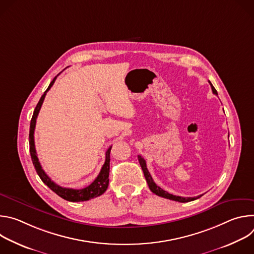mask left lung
I'll list each match as a JSON object with an SVG mask.
<instances>
[{
  "label": "left lung",
  "instance_id": "left-lung-1",
  "mask_svg": "<svg viewBox=\"0 0 254 254\" xmlns=\"http://www.w3.org/2000/svg\"><path fill=\"white\" fill-rule=\"evenodd\" d=\"M209 83H210V85H211V88H212L213 93H214V94H217V90L214 88V86L212 85V83H211L210 81H209ZM137 158H138V162H139V165H140V167H141V170H142V172H143L144 178H146V180H147V183H148V185H149V188H150V190H151L154 194H156V195H158V196H160V197H163V198H166V199H170V200H173V201H178V202H181V203H186V202L194 201V200H196V199H198V198H200V197L202 196V195H199V196H197V197H181V196H175V195H172V194L166 192L165 190H163L161 187H159V186L154 182V180H153V178H152V176H151V174H150V172H149V170H148V168H147L146 161L143 160V158H142L141 156H137Z\"/></svg>",
  "mask_w": 254,
  "mask_h": 254
}]
</instances>
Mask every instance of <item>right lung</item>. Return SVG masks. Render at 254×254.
<instances>
[{"instance_id": "right-lung-1", "label": "right lung", "mask_w": 254, "mask_h": 254, "mask_svg": "<svg viewBox=\"0 0 254 254\" xmlns=\"http://www.w3.org/2000/svg\"><path fill=\"white\" fill-rule=\"evenodd\" d=\"M58 76V75H57ZM57 76H55L53 78V80L50 82L48 88L46 89V91L44 92V94L41 96L38 104L36 105L35 111L30 123V132H29V146H30V154H31V159L33 162V165L35 167L36 172H37L38 176L40 177V179L42 180V182L47 185L54 193H56L58 196H60L61 198H63L64 200L70 201V202H82V201H87L90 199H93L95 197H98L100 195H102L107 187H108V182H110V179H108V176H110V162H111V150L112 147L108 148V150L105 153V162L98 174V176L96 177V179L93 181V182L83 188V189H70V188H63L59 185H57L56 183H54L53 181L49 178V176L44 172V170L42 169L40 162L38 160L37 157V153H36V149H35V142H34V130H35V126H36V120H37L38 114L40 112V108L42 106V103L44 101L45 95L47 93V91L52 87V85L54 84Z\"/></svg>"}]
</instances>
